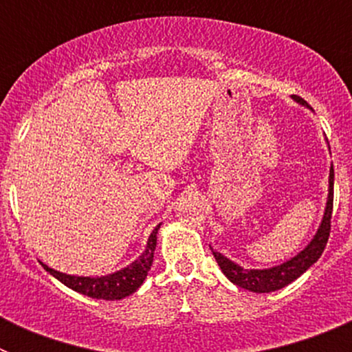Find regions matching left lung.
<instances>
[{"mask_svg":"<svg viewBox=\"0 0 352 352\" xmlns=\"http://www.w3.org/2000/svg\"><path fill=\"white\" fill-rule=\"evenodd\" d=\"M292 98L301 105H309L303 98L292 95ZM333 166L329 169V194H328V203H326L324 217H322V222L317 229L316 236L310 241L303 250L298 254V256L292 257L287 263H282L280 266H275V268L270 270H245L241 266H238L236 263L229 261L227 257H223L222 254L213 250V256L219 263L220 270L223 272V275L236 284L238 287L248 289L252 292H272L278 291V289L285 287L287 284H291L292 280H296L298 276L303 275L307 270L316 263L321 254L324 252L326 243H328L329 231H331V211H333Z\"/></svg>","mask_w":352,"mask_h":352,"instance_id":"obj_1","label":"left lung"}]
</instances>
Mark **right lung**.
I'll use <instances>...</instances> for the list:
<instances>
[{"instance_id":"1","label":"right lung","mask_w":352,"mask_h":352,"mask_svg":"<svg viewBox=\"0 0 352 352\" xmlns=\"http://www.w3.org/2000/svg\"><path fill=\"white\" fill-rule=\"evenodd\" d=\"M158 227L160 226L155 227L151 236H149L146 250L139 256V259H135L130 266L113 273V275L74 276V275H67V273L56 272V270L49 268V266H45V264H42V266L47 270L52 276H56L61 284L74 289V291L80 292V294H84V296L96 298V300H109V301L123 300V298L130 296L132 292H135L139 287H141L146 275H148L149 268H151V264H153V252H155V247H157Z\"/></svg>"}]
</instances>
